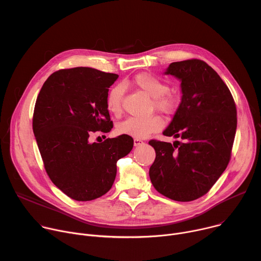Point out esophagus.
<instances>
[{
    "instance_id": "1",
    "label": "esophagus",
    "mask_w": 261,
    "mask_h": 261,
    "mask_svg": "<svg viewBox=\"0 0 261 261\" xmlns=\"http://www.w3.org/2000/svg\"><path fill=\"white\" fill-rule=\"evenodd\" d=\"M142 143H143V141L140 140L139 138H134V145H135V146H138V145H140V144H142Z\"/></svg>"
}]
</instances>
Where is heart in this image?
I'll use <instances>...</instances> for the list:
<instances>
[{"mask_svg":"<svg viewBox=\"0 0 261 261\" xmlns=\"http://www.w3.org/2000/svg\"><path fill=\"white\" fill-rule=\"evenodd\" d=\"M132 84L145 95L153 98L154 107L161 113L169 115L175 111L177 107V99L168 94V85L160 79L147 73H140L133 79ZM124 93L125 89L121 85L115 86L109 90L106 96V106L109 113L115 116L121 114ZM163 125V120L158 116L143 119L128 118L118 124L117 132L135 138H144L161 130Z\"/></svg>","mask_w":261,"mask_h":261,"instance_id":"obj_1","label":"heart"}]
</instances>
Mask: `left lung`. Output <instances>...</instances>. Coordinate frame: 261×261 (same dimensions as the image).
<instances>
[{"label": "left lung", "instance_id": "obj_1", "mask_svg": "<svg viewBox=\"0 0 261 261\" xmlns=\"http://www.w3.org/2000/svg\"><path fill=\"white\" fill-rule=\"evenodd\" d=\"M164 74L180 82L181 99L163 134L182 141H148L156 152L148 174L162 195L192 201L207 193L228 165L237 108L227 86L203 61L171 63Z\"/></svg>", "mask_w": 261, "mask_h": 261}]
</instances>
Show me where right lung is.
Instances as JSON below:
<instances>
[{"label": "right lung", "instance_id": "right-lung-1", "mask_svg": "<svg viewBox=\"0 0 261 261\" xmlns=\"http://www.w3.org/2000/svg\"><path fill=\"white\" fill-rule=\"evenodd\" d=\"M118 77L89 67L63 69L51 74L37 97L33 131L45 170L74 200L89 201L107 193L118 160L133 147L129 135L89 140L92 133L113 128L106 96Z\"/></svg>", "mask_w": 261, "mask_h": 261}]
</instances>
